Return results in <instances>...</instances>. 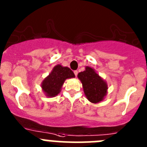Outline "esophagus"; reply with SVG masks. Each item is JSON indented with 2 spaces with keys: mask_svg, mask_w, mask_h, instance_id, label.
Here are the masks:
<instances>
[{
  "mask_svg": "<svg viewBox=\"0 0 147 147\" xmlns=\"http://www.w3.org/2000/svg\"><path fill=\"white\" fill-rule=\"evenodd\" d=\"M74 74H75V76H77V74H78V71H74Z\"/></svg>",
  "mask_w": 147,
  "mask_h": 147,
  "instance_id": "obj_1",
  "label": "esophagus"
}]
</instances>
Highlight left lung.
I'll return each mask as SVG.
<instances>
[{
  "mask_svg": "<svg viewBox=\"0 0 147 147\" xmlns=\"http://www.w3.org/2000/svg\"><path fill=\"white\" fill-rule=\"evenodd\" d=\"M78 78L82 82L84 93L90 102L96 104L105 98L108 89L107 82L93 68L86 66L85 71L78 74Z\"/></svg>",
  "mask_w": 147,
  "mask_h": 147,
  "instance_id": "8db88e82",
  "label": "left lung"
}]
</instances>
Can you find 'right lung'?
I'll return each mask as SVG.
<instances>
[{"label": "right lung", "mask_w": 147, "mask_h": 147, "mask_svg": "<svg viewBox=\"0 0 147 147\" xmlns=\"http://www.w3.org/2000/svg\"><path fill=\"white\" fill-rule=\"evenodd\" d=\"M74 77V74L69 67L57 65L53 68L50 74L44 79L41 87L46 96L54 97L61 91L65 80Z\"/></svg>", "instance_id": "add662e5"}]
</instances>
